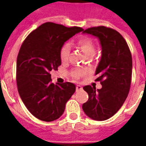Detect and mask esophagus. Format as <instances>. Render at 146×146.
I'll return each instance as SVG.
<instances>
[{
	"mask_svg": "<svg viewBox=\"0 0 146 146\" xmlns=\"http://www.w3.org/2000/svg\"><path fill=\"white\" fill-rule=\"evenodd\" d=\"M82 86H79V85H77V86H76V91H79V90H82Z\"/></svg>",
	"mask_w": 146,
	"mask_h": 146,
	"instance_id": "esophagus-1",
	"label": "esophagus"
}]
</instances>
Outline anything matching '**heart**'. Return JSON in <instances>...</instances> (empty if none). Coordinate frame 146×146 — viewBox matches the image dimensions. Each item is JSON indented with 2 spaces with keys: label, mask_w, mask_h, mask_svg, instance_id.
Returning a JSON list of instances; mask_svg holds the SVG:
<instances>
[{
  "label": "heart",
  "mask_w": 146,
  "mask_h": 146,
  "mask_svg": "<svg viewBox=\"0 0 146 146\" xmlns=\"http://www.w3.org/2000/svg\"><path fill=\"white\" fill-rule=\"evenodd\" d=\"M78 45L79 46L86 56L94 55L96 53V46L92 39L89 37H82L78 40ZM70 55V45L66 43L63 46L60 51V57L62 61H67ZM86 73L84 70H76L74 72V77L78 78Z\"/></svg>",
  "instance_id": "1"
}]
</instances>
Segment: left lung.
I'll list each match as a JSON object with an SVG mask.
<instances>
[{"instance_id":"8db88e82","label":"left lung","mask_w":146,"mask_h":146,"mask_svg":"<svg viewBox=\"0 0 146 146\" xmlns=\"http://www.w3.org/2000/svg\"><path fill=\"white\" fill-rule=\"evenodd\" d=\"M97 37L102 55L96 69L102 88L96 89L84 86L89 94L88 101L82 104L86 115L95 121H105L117 112L127 97L132 73L131 54L124 37L113 29L98 26L82 30Z\"/></svg>"}]
</instances>
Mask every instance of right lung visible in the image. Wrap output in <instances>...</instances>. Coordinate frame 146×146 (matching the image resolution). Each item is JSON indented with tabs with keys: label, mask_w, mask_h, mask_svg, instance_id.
Returning a JSON list of instances; mask_svg holds the SVG:
<instances>
[{
	"label": "right lung",
	"mask_w": 146,
	"mask_h": 146,
	"mask_svg": "<svg viewBox=\"0 0 146 146\" xmlns=\"http://www.w3.org/2000/svg\"><path fill=\"white\" fill-rule=\"evenodd\" d=\"M83 30L46 22L33 31L21 46L17 57L18 90L26 108L41 121H53L62 115L75 85L51 82L52 70L61 64L60 51L64 42Z\"/></svg>",
	"instance_id": "1"
}]
</instances>
